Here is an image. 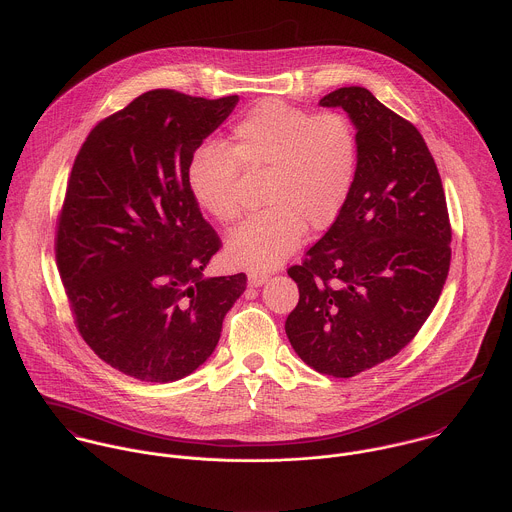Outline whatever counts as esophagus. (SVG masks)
Masks as SVG:
<instances>
[{
    "mask_svg": "<svg viewBox=\"0 0 512 512\" xmlns=\"http://www.w3.org/2000/svg\"><path fill=\"white\" fill-rule=\"evenodd\" d=\"M247 281H249V287H261V285H265L269 281V275H265V273H249Z\"/></svg>",
    "mask_w": 512,
    "mask_h": 512,
    "instance_id": "esophagus-1",
    "label": "esophagus"
}]
</instances>
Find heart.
I'll use <instances>...</instances> for the list:
<instances>
[{
	"label": "heart",
	"mask_w": 512,
	"mask_h": 512,
	"mask_svg": "<svg viewBox=\"0 0 512 512\" xmlns=\"http://www.w3.org/2000/svg\"><path fill=\"white\" fill-rule=\"evenodd\" d=\"M239 168L265 172L261 213L227 241V259L249 271H273L312 231L328 229L348 202L358 172V138L336 110L310 112L279 99L253 104L225 146L205 144L188 164V188L217 221L237 219Z\"/></svg>",
	"instance_id": "obj_1"
}]
</instances>
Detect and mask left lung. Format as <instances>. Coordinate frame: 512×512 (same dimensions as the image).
<instances>
[{
	"mask_svg": "<svg viewBox=\"0 0 512 512\" xmlns=\"http://www.w3.org/2000/svg\"><path fill=\"white\" fill-rule=\"evenodd\" d=\"M318 104L352 120L358 172L338 219L289 269L299 305L285 330L310 368L352 378L408 346L437 305L451 225L435 160L411 122L364 87Z\"/></svg>",
	"mask_w": 512,
	"mask_h": 512,
	"instance_id": "8db88e82",
	"label": "left lung"
}]
</instances>
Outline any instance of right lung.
Listing matches in <instances>:
<instances>
[{
	"mask_svg": "<svg viewBox=\"0 0 512 512\" xmlns=\"http://www.w3.org/2000/svg\"><path fill=\"white\" fill-rule=\"evenodd\" d=\"M239 97L140 95L81 146L55 253L77 330L118 372L176 382L213 354L245 273L204 277L221 241L188 188V164Z\"/></svg>",
	"mask_w": 512,
	"mask_h": 512,
	"instance_id": "add662e5",
	"label": "right lung"
}]
</instances>
